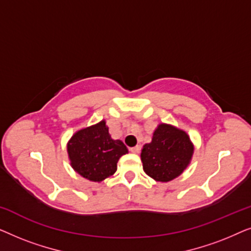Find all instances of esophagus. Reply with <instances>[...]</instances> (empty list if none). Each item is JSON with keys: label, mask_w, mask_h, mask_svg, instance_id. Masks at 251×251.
I'll return each mask as SVG.
<instances>
[{"label": "esophagus", "mask_w": 251, "mask_h": 251, "mask_svg": "<svg viewBox=\"0 0 251 251\" xmlns=\"http://www.w3.org/2000/svg\"><path fill=\"white\" fill-rule=\"evenodd\" d=\"M130 151H131L132 153H139V151H140V146H135V147H131V149H130Z\"/></svg>", "instance_id": "obj_1"}]
</instances>
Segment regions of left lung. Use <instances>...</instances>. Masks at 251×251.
Wrapping results in <instances>:
<instances>
[{"mask_svg":"<svg viewBox=\"0 0 251 251\" xmlns=\"http://www.w3.org/2000/svg\"><path fill=\"white\" fill-rule=\"evenodd\" d=\"M193 154L186 132L169 125H160L152 142L142 150L143 169L157 181H169L183 173Z\"/></svg>","mask_w":251,"mask_h":251,"instance_id":"1","label":"left lung"}]
</instances>
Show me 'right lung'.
I'll list each match as a JSON object with an SVG mask.
<instances>
[{
  "mask_svg": "<svg viewBox=\"0 0 251 251\" xmlns=\"http://www.w3.org/2000/svg\"><path fill=\"white\" fill-rule=\"evenodd\" d=\"M73 169L92 181H101L118 169V161L128 149L119 139H112L105 121L82 129L67 146Z\"/></svg>",
  "mask_w": 251,
  "mask_h": 251,
  "instance_id": "add662e5",
  "label": "right lung"
}]
</instances>
